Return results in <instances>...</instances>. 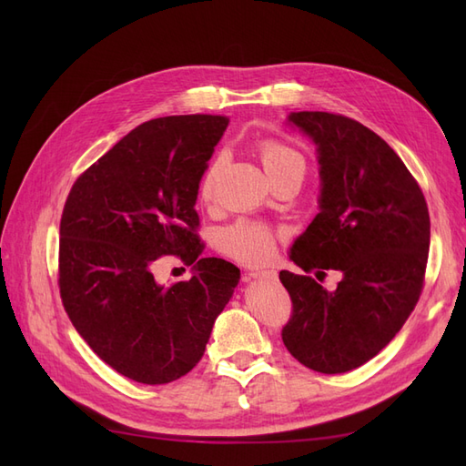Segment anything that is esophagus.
I'll return each instance as SVG.
<instances>
[{"label":"esophagus","mask_w":466,"mask_h":466,"mask_svg":"<svg viewBox=\"0 0 466 466\" xmlns=\"http://www.w3.org/2000/svg\"><path fill=\"white\" fill-rule=\"evenodd\" d=\"M248 276L258 278V279H278V272L274 270H252L248 272Z\"/></svg>","instance_id":"obj_1"}]
</instances>
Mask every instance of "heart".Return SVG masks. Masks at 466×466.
<instances>
[{"instance_id": "obj_1", "label": "heart", "mask_w": 466, "mask_h": 466, "mask_svg": "<svg viewBox=\"0 0 466 466\" xmlns=\"http://www.w3.org/2000/svg\"><path fill=\"white\" fill-rule=\"evenodd\" d=\"M257 153L260 157V163L268 177L272 178L274 185L286 178H301L305 175V157L303 155L288 146L286 142L276 137H262L257 142ZM225 165L223 155H216L206 165L204 173L200 177L198 185V196L204 204H209L214 200L216 194V182ZM278 245V233L270 228V225L260 221L241 219L228 229L221 231L219 247L225 255L245 262V264H262L270 260Z\"/></svg>"}]
</instances>
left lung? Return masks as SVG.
<instances>
[{"mask_svg": "<svg viewBox=\"0 0 466 466\" xmlns=\"http://www.w3.org/2000/svg\"><path fill=\"white\" fill-rule=\"evenodd\" d=\"M320 163V211L295 241L303 272L340 269L327 292L279 272L291 298L281 329L289 354L319 373H346L375 358L410 317L424 289L430 211L418 180L368 126L334 112H293Z\"/></svg>", "mask_w": 466, "mask_h": 466, "instance_id": "left-lung-1", "label": "left lung"}]
</instances>
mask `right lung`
Returning <instances> with one entry per match:
<instances>
[{
    "mask_svg": "<svg viewBox=\"0 0 466 466\" xmlns=\"http://www.w3.org/2000/svg\"><path fill=\"white\" fill-rule=\"evenodd\" d=\"M229 118L163 116L139 124L74 182L62 211L58 288L66 313L95 354L136 383L165 385L204 356L216 317L241 272L202 258L200 177ZM195 276L154 284L161 256Z\"/></svg>",
    "mask_w": 466,
    "mask_h": 466,
    "instance_id": "obj_1",
    "label": "right lung"
}]
</instances>
